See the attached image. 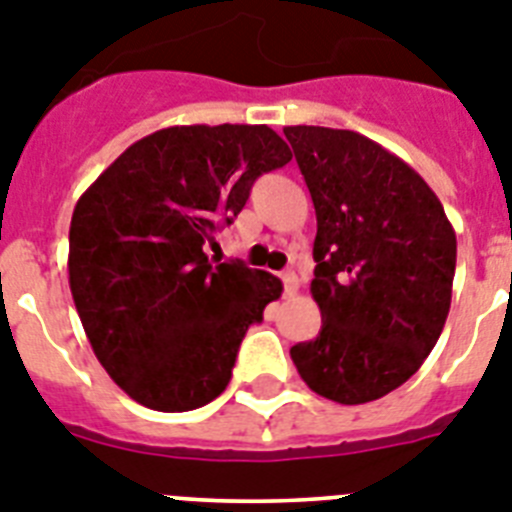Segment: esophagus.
Wrapping results in <instances>:
<instances>
[{
  "label": "esophagus",
  "instance_id": "obj_1",
  "mask_svg": "<svg viewBox=\"0 0 512 512\" xmlns=\"http://www.w3.org/2000/svg\"><path fill=\"white\" fill-rule=\"evenodd\" d=\"M281 278H283V286H286L288 296H293V293L299 291V275L293 273V270H283Z\"/></svg>",
  "mask_w": 512,
  "mask_h": 512
}]
</instances>
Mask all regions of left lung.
<instances>
[{
  "label": "left lung",
  "mask_w": 512,
  "mask_h": 512,
  "mask_svg": "<svg viewBox=\"0 0 512 512\" xmlns=\"http://www.w3.org/2000/svg\"><path fill=\"white\" fill-rule=\"evenodd\" d=\"M317 213L314 340L291 348L319 397L366 404L422 366L451 309L456 231L397 154L355 131L286 126Z\"/></svg>",
  "instance_id": "8db88e82"
}]
</instances>
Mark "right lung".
Masks as SVG:
<instances>
[{"label":"right lung","instance_id":"obj_1","mask_svg":"<svg viewBox=\"0 0 512 512\" xmlns=\"http://www.w3.org/2000/svg\"><path fill=\"white\" fill-rule=\"evenodd\" d=\"M291 162L268 126H172L128 146L74 206L69 286L97 361L133 402L203 407L283 283L206 244L260 175Z\"/></svg>","mask_w":512,"mask_h":512}]
</instances>
